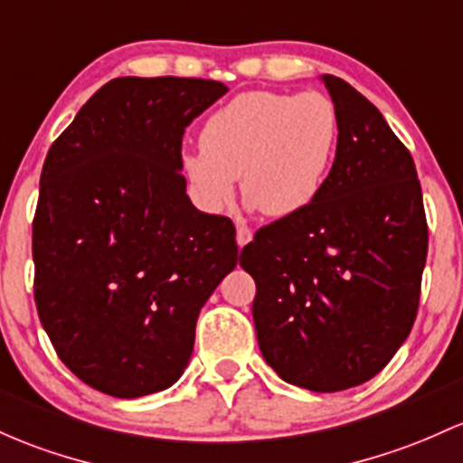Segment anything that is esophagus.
Listing matches in <instances>:
<instances>
[{
    "mask_svg": "<svg viewBox=\"0 0 463 463\" xmlns=\"http://www.w3.org/2000/svg\"><path fill=\"white\" fill-rule=\"evenodd\" d=\"M252 241V231L248 226H237V246L243 248Z\"/></svg>",
    "mask_w": 463,
    "mask_h": 463,
    "instance_id": "obj_1",
    "label": "esophagus"
}]
</instances>
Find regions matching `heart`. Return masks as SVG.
Masks as SVG:
<instances>
[{"instance_id":"heart-1","label":"heart","mask_w":463,"mask_h":463,"mask_svg":"<svg viewBox=\"0 0 463 463\" xmlns=\"http://www.w3.org/2000/svg\"><path fill=\"white\" fill-rule=\"evenodd\" d=\"M338 142L340 116L327 94L252 90L208 116L202 149L186 154L182 165L208 211L232 200L241 175L248 206L281 220L317 202Z\"/></svg>"}]
</instances>
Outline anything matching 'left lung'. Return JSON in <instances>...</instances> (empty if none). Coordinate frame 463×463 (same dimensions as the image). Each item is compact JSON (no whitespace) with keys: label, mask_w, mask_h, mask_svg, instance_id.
Segmentation results:
<instances>
[{"label":"left lung","mask_w":463,"mask_h":463,"mask_svg":"<svg viewBox=\"0 0 463 463\" xmlns=\"http://www.w3.org/2000/svg\"><path fill=\"white\" fill-rule=\"evenodd\" d=\"M340 142L312 206L257 231L240 263L257 283L259 349L279 378L334 393L383 372L418 317L429 250L409 149L378 108L325 74Z\"/></svg>","instance_id":"obj_1"}]
</instances>
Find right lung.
I'll return each mask as SVG.
<instances>
[{"mask_svg": "<svg viewBox=\"0 0 463 463\" xmlns=\"http://www.w3.org/2000/svg\"><path fill=\"white\" fill-rule=\"evenodd\" d=\"M228 88L120 76L45 156L33 222L34 303L59 358L114 398L169 389L195 323L237 266L235 226L197 211L182 136Z\"/></svg>", "mask_w": 463, "mask_h": 463, "instance_id": "add662e5", "label": "right lung"}]
</instances>
